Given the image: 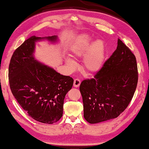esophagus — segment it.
<instances>
[{
    "mask_svg": "<svg viewBox=\"0 0 149 149\" xmlns=\"http://www.w3.org/2000/svg\"><path fill=\"white\" fill-rule=\"evenodd\" d=\"M80 83H81V81L79 80V79H75L74 81V86L75 88L79 87V85H80Z\"/></svg>",
    "mask_w": 149,
    "mask_h": 149,
    "instance_id": "34e87169",
    "label": "esophagus"
}]
</instances>
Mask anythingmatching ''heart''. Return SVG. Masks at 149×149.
I'll list each match as a JSON object with an SVG mask.
<instances>
[{
  "mask_svg": "<svg viewBox=\"0 0 149 149\" xmlns=\"http://www.w3.org/2000/svg\"><path fill=\"white\" fill-rule=\"evenodd\" d=\"M72 55L75 58H83L84 68L88 72L96 73L102 68L105 58V46L102 40L94 41L88 34L79 36L71 48ZM68 65L73 67L74 62L68 58Z\"/></svg>",
  "mask_w": 149,
  "mask_h": 149,
  "instance_id": "b5f03b06",
  "label": "heart"
}]
</instances>
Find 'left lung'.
Wrapping results in <instances>:
<instances>
[{
    "instance_id": "obj_1",
    "label": "left lung",
    "mask_w": 149,
    "mask_h": 149,
    "mask_svg": "<svg viewBox=\"0 0 149 149\" xmlns=\"http://www.w3.org/2000/svg\"><path fill=\"white\" fill-rule=\"evenodd\" d=\"M138 79L134 54L118 39L117 49L94 78L84 79L79 86L86 120L97 123L118 117L134 95Z\"/></svg>"
}]
</instances>
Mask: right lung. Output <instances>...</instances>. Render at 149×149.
<instances>
[{
  "label": "right lung",
  "mask_w": 149,
  "mask_h": 149,
  "mask_svg": "<svg viewBox=\"0 0 149 149\" xmlns=\"http://www.w3.org/2000/svg\"><path fill=\"white\" fill-rule=\"evenodd\" d=\"M57 41L56 36H35L27 39L13 54L9 67L10 88L28 116L41 123L52 124L61 118L64 98L74 79L35 59L36 42Z\"/></svg>",
  "instance_id": "right-lung-1"
}]
</instances>
